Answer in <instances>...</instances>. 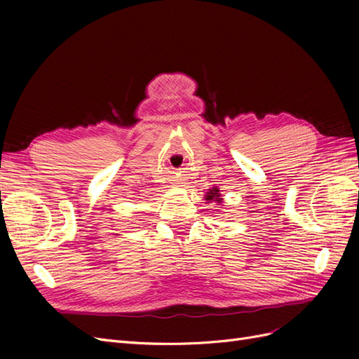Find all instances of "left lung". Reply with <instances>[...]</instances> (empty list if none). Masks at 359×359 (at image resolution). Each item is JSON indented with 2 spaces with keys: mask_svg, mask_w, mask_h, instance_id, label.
Segmentation results:
<instances>
[{
  "mask_svg": "<svg viewBox=\"0 0 359 359\" xmlns=\"http://www.w3.org/2000/svg\"><path fill=\"white\" fill-rule=\"evenodd\" d=\"M205 201H210V202L214 201V202H217V203H222L223 199H222L220 190L217 189V187L210 189V191H206V194H205Z\"/></svg>",
  "mask_w": 359,
  "mask_h": 359,
  "instance_id": "left-lung-1",
  "label": "left lung"
}]
</instances>
